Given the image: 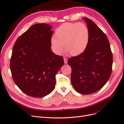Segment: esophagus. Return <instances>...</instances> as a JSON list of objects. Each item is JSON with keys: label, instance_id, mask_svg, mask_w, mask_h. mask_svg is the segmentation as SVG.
I'll return each instance as SVG.
<instances>
[{"label": "esophagus", "instance_id": "34e87169", "mask_svg": "<svg viewBox=\"0 0 124 124\" xmlns=\"http://www.w3.org/2000/svg\"><path fill=\"white\" fill-rule=\"evenodd\" d=\"M64 62L65 64L67 63V59L66 58H64Z\"/></svg>", "mask_w": 124, "mask_h": 124}]
</instances>
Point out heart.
I'll return each instance as SVG.
<instances>
[{
  "instance_id": "obj_1",
  "label": "heart",
  "mask_w": 124,
  "mask_h": 124,
  "mask_svg": "<svg viewBox=\"0 0 124 124\" xmlns=\"http://www.w3.org/2000/svg\"><path fill=\"white\" fill-rule=\"evenodd\" d=\"M55 37L51 39L53 51L60 55L64 49L70 55L75 56L83 53L90 39L88 27L83 23H66L58 27Z\"/></svg>"
}]
</instances>
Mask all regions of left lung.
<instances>
[{"mask_svg": "<svg viewBox=\"0 0 124 124\" xmlns=\"http://www.w3.org/2000/svg\"><path fill=\"white\" fill-rule=\"evenodd\" d=\"M87 24L90 39L85 51L69 58L71 67V82L80 94L88 95L100 90L109 79L112 71V54L108 39L93 21L83 18Z\"/></svg>", "mask_w": 124, "mask_h": 124, "instance_id": "1", "label": "left lung"}]
</instances>
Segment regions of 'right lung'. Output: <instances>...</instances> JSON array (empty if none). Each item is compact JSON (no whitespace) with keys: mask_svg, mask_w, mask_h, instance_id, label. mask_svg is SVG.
Returning <instances> with one entry per match:
<instances>
[{"mask_svg":"<svg viewBox=\"0 0 124 124\" xmlns=\"http://www.w3.org/2000/svg\"><path fill=\"white\" fill-rule=\"evenodd\" d=\"M52 26L32 25L20 35L13 46L10 69L16 85L25 94L40 98L55 89V76L63 58L51 50Z\"/></svg>","mask_w":124,"mask_h":124,"instance_id":"right-lung-1","label":"right lung"}]
</instances>
